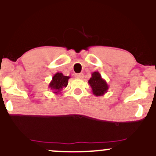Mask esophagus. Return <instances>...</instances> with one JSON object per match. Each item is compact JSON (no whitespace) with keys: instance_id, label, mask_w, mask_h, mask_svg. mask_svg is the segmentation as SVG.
Here are the masks:
<instances>
[{"instance_id":"esophagus-1","label":"esophagus","mask_w":156,"mask_h":156,"mask_svg":"<svg viewBox=\"0 0 156 156\" xmlns=\"http://www.w3.org/2000/svg\"><path fill=\"white\" fill-rule=\"evenodd\" d=\"M75 77L78 78H82L83 77V73H77V74L75 75Z\"/></svg>"}]
</instances>
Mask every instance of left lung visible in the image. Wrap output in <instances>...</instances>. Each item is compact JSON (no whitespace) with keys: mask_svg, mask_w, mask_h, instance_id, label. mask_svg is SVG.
I'll return each mask as SVG.
<instances>
[{"mask_svg":"<svg viewBox=\"0 0 156 156\" xmlns=\"http://www.w3.org/2000/svg\"><path fill=\"white\" fill-rule=\"evenodd\" d=\"M88 83L92 88V93L97 97L103 95L108 92L109 87L108 83L98 71L92 73V77L89 80Z\"/></svg>","mask_w":156,"mask_h":156,"instance_id":"left-lung-1","label":"left lung"}]
</instances>
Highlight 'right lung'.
Masks as SVG:
<instances>
[{"label":"right lung","instance_id":"right-lung-1","mask_svg":"<svg viewBox=\"0 0 156 156\" xmlns=\"http://www.w3.org/2000/svg\"><path fill=\"white\" fill-rule=\"evenodd\" d=\"M69 78V76H64L62 73H56L52 78V80L50 82L48 87L55 94H60L62 89L67 87Z\"/></svg>","mask_w":156,"mask_h":156}]
</instances>
